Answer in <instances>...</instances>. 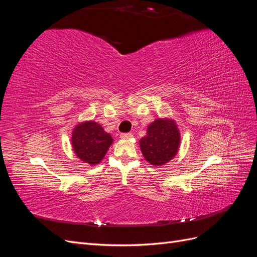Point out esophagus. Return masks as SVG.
Returning <instances> with one entry per match:
<instances>
[{
	"instance_id": "34e87169",
	"label": "esophagus",
	"mask_w": 257,
	"mask_h": 257,
	"mask_svg": "<svg viewBox=\"0 0 257 257\" xmlns=\"http://www.w3.org/2000/svg\"><path fill=\"white\" fill-rule=\"evenodd\" d=\"M121 139H131L132 137H133V135H132L131 133H123L120 135Z\"/></svg>"
}]
</instances>
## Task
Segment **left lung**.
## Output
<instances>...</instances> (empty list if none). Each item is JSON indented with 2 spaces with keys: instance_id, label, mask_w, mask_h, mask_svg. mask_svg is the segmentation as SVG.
Returning a JSON list of instances; mask_svg holds the SVG:
<instances>
[{
  "instance_id": "left-lung-1",
  "label": "left lung",
  "mask_w": 257,
  "mask_h": 257,
  "mask_svg": "<svg viewBox=\"0 0 257 257\" xmlns=\"http://www.w3.org/2000/svg\"><path fill=\"white\" fill-rule=\"evenodd\" d=\"M180 139V131L174 119L159 118L148 125L147 135L139 141V147L150 165L163 166L178 154Z\"/></svg>"
}]
</instances>
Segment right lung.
Instances as JSON below:
<instances>
[{"mask_svg": "<svg viewBox=\"0 0 257 257\" xmlns=\"http://www.w3.org/2000/svg\"><path fill=\"white\" fill-rule=\"evenodd\" d=\"M71 142L76 157L90 166H95L102 162L113 139L100 124L90 120L76 124Z\"/></svg>", "mask_w": 257, "mask_h": 257, "instance_id": "obj_1", "label": "right lung"}]
</instances>
